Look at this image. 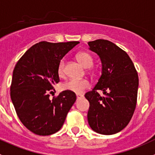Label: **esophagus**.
Here are the masks:
<instances>
[{
    "label": "esophagus",
    "instance_id": "esophagus-1",
    "mask_svg": "<svg viewBox=\"0 0 155 155\" xmlns=\"http://www.w3.org/2000/svg\"><path fill=\"white\" fill-rule=\"evenodd\" d=\"M82 97H83V95H79V94L76 95V98H77V100H79V99L82 98Z\"/></svg>",
    "mask_w": 155,
    "mask_h": 155
}]
</instances>
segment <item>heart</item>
Listing matches in <instances>:
<instances>
[{"label": "heart", "mask_w": 155, "mask_h": 155, "mask_svg": "<svg viewBox=\"0 0 155 155\" xmlns=\"http://www.w3.org/2000/svg\"><path fill=\"white\" fill-rule=\"evenodd\" d=\"M77 60L80 62L85 68H90L93 64V58L90 53L86 51H80L76 55ZM58 75L59 77H63L65 75V64L64 61H61L58 66ZM90 87V83L86 79H72L67 81L62 85V89L64 90L75 93L76 94H81L88 88Z\"/></svg>", "instance_id": "1"}]
</instances>
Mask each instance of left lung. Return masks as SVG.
<instances>
[{
	"instance_id": "1",
	"label": "left lung",
	"mask_w": 155,
	"mask_h": 155,
	"mask_svg": "<svg viewBox=\"0 0 155 155\" xmlns=\"http://www.w3.org/2000/svg\"><path fill=\"white\" fill-rule=\"evenodd\" d=\"M88 45L102 62L98 83L85 94L90 105L88 123L97 133L114 134L129 124L134 113L138 75L127 53L114 43L97 39ZM97 90H102L104 95L100 96Z\"/></svg>"
}]
</instances>
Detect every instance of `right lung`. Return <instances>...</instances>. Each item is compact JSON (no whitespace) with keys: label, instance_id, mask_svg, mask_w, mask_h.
Masks as SVG:
<instances>
[{"label":"right lung","instance_id":"right-lung-1","mask_svg":"<svg viewBox=\"0 0 155 155\" xmlns=\"http://www.w3.org/2000/svg\"><path fill=\"white\" fill-rule=\"evenodd\" d=\"M79 41H40L18 61L13 71L11 98L21 122L32 133L47 136L61 129L76 100L75 93L65 90L49 98L59 82L58 66L64 55Z\"/></svg>","mask_w":155,"mask_h":155}]
</instances>
